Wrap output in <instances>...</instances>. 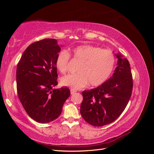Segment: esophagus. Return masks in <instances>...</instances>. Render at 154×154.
<instances>
[{"instance_id":"obj_1","label":"esophagus","mask_w":154,"mask_h":154,"mask_svg":"<svg viewBox=\"0 0 154 154\" xmlns=\"http://www.w3.org/2000/svg\"><path fill=\"white\" fill-rule=\"evenodd\" d=\"M76 92V91H74V90H73V89H71V94H75Z\"/></svg>"}]
</instances>
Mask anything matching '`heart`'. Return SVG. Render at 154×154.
Segmentation results:
<instances>
[{"instance_id": "b5f03b06", "label": "heart", "mask_w": 154, "mask_h": 154, "mask_svg": "<svg viewBox=\"0 0 154 154\" xmlns=\"http://www.w3.org/2000/svg\"><path fill=\"white\" fill-rule=\"evenodd\" d=\"M71 54L73 59L80 62L78 73L62 77L60 83L63 86L75 90L81 89L88 83L92 87L100 86L106 82L114 70L116 59L110 50L84 45L73 48ZM69 60L70 54L67 51H60L57 54L55 63L60 72H66Z\"/></svg>"}]
</instances>
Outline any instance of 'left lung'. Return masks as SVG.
Returning a JSON list of instances; mask_svg holds the SVG:
<instances>
[{
  "label": "left lung",
  "instance_id": "obj_1",
  "mask_svg": "<svg viewBox=\"0 0 154 154\" xmlns=\"http://www.w3.org/2000/svg\"><path fill=\"white\" fill-rule=\"evenodd\" d=\"M113 75L103 84L82 92V118L88 124L101 127L112 123L127 106L132 95L133 81L130 63L119 53Z\"/></svg>",
  "mask_w": 154,
  "mask_h": 154
}]
</instances>
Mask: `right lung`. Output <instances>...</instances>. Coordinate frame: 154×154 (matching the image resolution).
Masks as SVG:
<instances>
[{
    "instance_id": "add662e5",
    "label": "right lung",
    "mask_w": 154,
    "mask_h": 154,
    "mask_svg": "<svg viewBox=\"0 0 154 154\" xmlns=\"http://www.w3.org/2000/svg\"><path fill=\"white\" fill-rule=\"evenodd\" d=\"M62 45L53 38L29 45L17 67L18 96L27 114L36 122L47 123L58 118L71 92L58 85L56 58Z\"/></svg>"
}]
</instances>
